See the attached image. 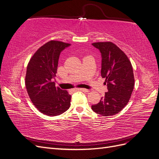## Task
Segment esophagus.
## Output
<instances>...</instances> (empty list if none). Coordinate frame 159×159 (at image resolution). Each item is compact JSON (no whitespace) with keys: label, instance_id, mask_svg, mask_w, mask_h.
Segmentation results:
<instances>
[{"label":"esophagus","instance_id":"34e87169","mask_svg":"<svg viewBox=\"0 0 159 159\" xmlns=\"http://www.w3.org/2000/svg\"><path fill=\"white\" fill-rule=\"evenodd\" d=\"M73 91H83V92H88V90L86 89H84V88H75L74 89H73Z\"/></svg>","mask_w":159,"mask_h":159}]
</instances>
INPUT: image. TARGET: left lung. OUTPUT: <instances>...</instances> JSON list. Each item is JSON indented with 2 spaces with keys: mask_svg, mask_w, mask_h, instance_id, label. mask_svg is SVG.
<instances>
[{
  "mask_svg": "<svg viewBox=\"0 0 159 159\" xmlns=\"http://www.w3.org/2000/svg\"><path fill=\"white\" fill-rule=\"evenodd\" d=\"M92 46L101 53V75L105 78L108 91L91 109L100 115L111 116L121 111L131 98L134 84L132 65L125 54L112 42H95Z\"/></svg>",
  "mask_w": 159,
  "mask_h": 159,
  "instance_id": "obj_1",
  "label": "left lung"
}]
</instances>
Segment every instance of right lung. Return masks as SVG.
Here are the masks:
<instances>
[{"label":"right lung","mask_w":159,"mask_h":159,"mask_svg":"<svg viewBox=\"0 0 159 159\" xmlns=\"http://www.w3.org/2000/svg\"><path fill=\"white\" fill-rule=\"evenodd\" d=\"M70 45L60 41L47 42L36 52L27 66L28 94L38 110L48 116L60 115L70 107L71 95L66 90L56 87L52 81L61 52Z\"/></svg>","instance_id":"obj_1"}]
</instances>
